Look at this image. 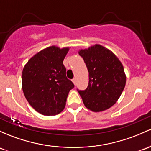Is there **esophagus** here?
<instances>
[{"instance_id": "1", "label": "esophagus", "mask_w": 151, "mask_h": 151, "mask_svg": "<svg viewBox=\"0 0 151 151\" xmlns=\"http://www.w3.org/2000/svg\"><path fill=\"white\" fill-rule=\"evenodd\" d=\"M72 82H73V83H74V85H76V84H77V80H76L75 78L72 79Z\"/></svg>"}]
</instances>
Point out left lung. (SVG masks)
<instances>
[{
    "label": "left lung",
    "mask_w": 151,
    "mask_h": 151,
    "mask_svg": "<svg viewBox=\"0 0 151 151\" xmlns=\"http://www.w3.org/2000/svg\"><path fill=\"white\" fill-rule=\"evenodd\" d=\"M79 54L89 72L87 89H77L84 106L93 112L107 110L125 88L126 76L122 63L112 51L99 44L81 49Z\"/></svg>",
    "instance_id": "1"
}]
</instances>
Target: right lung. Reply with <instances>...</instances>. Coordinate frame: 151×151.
Masks as SVG:
<instances>
[{"instance_id": "add662e5", "label": "right lung", "mask_w": 151, "mask_h": 151, "mask_svg": "<svg viewBox=\"0 0 151 151\" xmlns=\"http://www.w3.org/2000/svg\"><path fill=\"white\" fill-rule=\"evenodd\" d=\"M69 48L43 49L29 59L22 72L23 92L29 103L44 115H56L64 109L72 82L66 76L63 61Z\"/></svg>"}]
</instances>
